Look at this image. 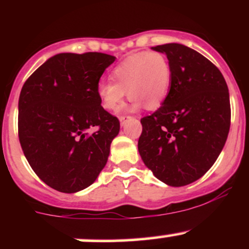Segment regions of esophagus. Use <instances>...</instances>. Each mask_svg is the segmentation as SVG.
Listing matches in <instances>:
<instances>
[{
	"instance_id": "34e87169",
	"label": "esophagus",
	"mask_w": 249,
	"mask_h": 249,
	"mask_svg": "<svg viewBox=\"0 0 249 249\" xmlns=\"http://www.w3.org/2000/svg\"><path fill=\"white\" fill-rule=\"evenodd\" d=\"M128 118H131V117L130 116H121V117H119V122H121L122 126L125 124V121H126V119H128Z\"/></svg>"
}]
</instances>
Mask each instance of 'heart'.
I'll use <instances>...</instances> for the list:
<instances>
[{
  "mask_svg": "<svg viewBox=\"0 0 249 249\" xmlns=\"http://www.w3.org/2000/svg\"><path fill=\"white\" fill-rule=\"evenodd\" d=\"M111 82L97 85V95L102 107L116 110L125 95L131 99L126 111L145 107L158 110L166 101L172 83V67L160 51H139L125 57L111 70Z\"/></svg>",
  "mask_w": 249,
  "mask_h": 249,
  "instance_id": "1",
  "label": "heart"
}]
</instances>
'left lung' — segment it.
<instances>
[{
    "label": "left lung",
    "mask_w": 249,
    "mask_h": 249,
    "mask_svg": "<svg viewBox=\"0 0 249 249\" xmlns=\"http://www.w3.org/2000/svg\"><path fill=\"white\" fill-rule=\"evenodd\" d=\"M152 49L167 56L172 83L164 104L141 119L138 151L156 178L185 186L201 178L225 146L230 93L220 70L198 51L178 43Z\"/></svg>",
    "instance_id": "left-lung-1"
}]
</instances>
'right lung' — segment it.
Listing matches in <instances>:
<instances>
[{
    "mask_svg": "<svg viewBox=\"0 0 249 249\" xmlns=\"http://www.w3.org/2000/svg\"><path fill=\"white\" fill-rule=\"evenodd\" d=\"M115 59L102 53H58L22 88L19 142L34 172L53 190H84L107 165L121 125L103 108L97 85ZM92 128L96 131L91 134Z\"/></svg>",
    "mask_w": 249,
    "mask_h": 249,
    "instance_id": "add662e5",
    "label": "right lung"
}]
</instances>
